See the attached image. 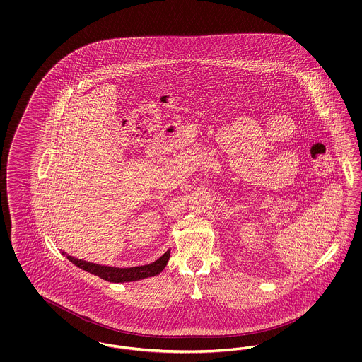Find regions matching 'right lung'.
<instances>
[{"label": "right lung", "instance_id": "right-lung-1", "mask_svg": "<svg viewBox=\"0 0 362 362\" xmlns=\"http://www.w3.org/2000/svg\"><path fill=\"white\" fill-rule=\"evenodd\" d=\"M64 255H66V258L69 259L71 263H74L77 267L86 270L90 274L100 276L105 281L110 282H130V281H138L142 278H148V276H157L158 273H161L164 270V267L168 263L170 259V251H167L161 258L157 259L151 264H145V266H137V267H129V269H119V267H108V266H100L96 263H89L81 259L73 258L68 255L66 252H62Z\"/></svg>", "mask_w": 362, "mask_h": 362}]
</instances>
